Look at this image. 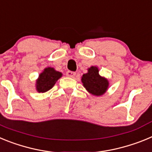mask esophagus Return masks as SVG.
Instances as JSON below:
<instances>
[{"label":"esophagus","instance_id":"obj_1","mask_svg":"<svg viewBox=\"0 0 152 152\" xmlns=\"http://www.w3.org/2000/svg\"><path fill=\"white\" fill-rule=\"evenodd\" d=\"M76 75V73L74 72H71V71H68V72H66V75L67 77H74Z\"/></svg>","mask_w":152,"mask_h":152}]
</instances>
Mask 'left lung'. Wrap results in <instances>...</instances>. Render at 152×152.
Wrapping results in <instances>:
<instances>
[{"label": "left lung", "instance_id": "obj_1", "mask_svg": "<svg viewBox=\"0 0 152 152\" xmlns=\"http://www.w3.org/2000/svg\"><path fill=\"white\" fill-rule=\"evenodd\" d=\"M88 71V73L84 74L81 77V81L86 90L95 96H101L105 94L109 87L108 80L99 75L97 67L92 66Z\"/></svg>", "mask_w": 152, "mask_h": 152}]
</instances>
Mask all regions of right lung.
<instances>
[{"mask_svg": "<svg viewBox=\"0 0 152 152\" xmlns=\"http://www.w3.org/2000/svg\"><path fill=\"white\" fill-rule=\"evenodd\" d=\"M61 76L62 74L56 71L53 68L49 67L45 68L36 80V91L39 93H45L49 91Z\"/></svg>", "mask_w": 152, "mask_h": 152, "instance_id": "obj_1", "label": "right lung"}]
</instances>
